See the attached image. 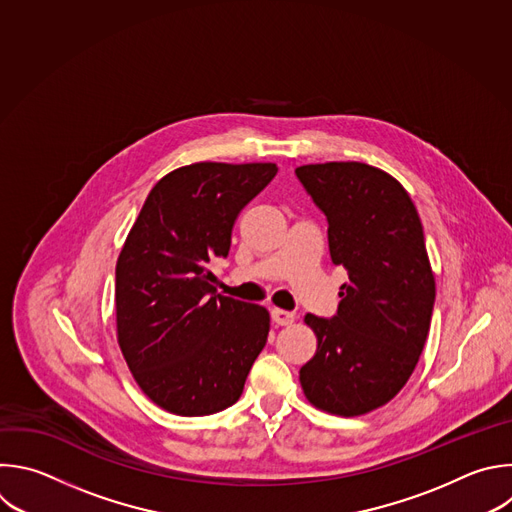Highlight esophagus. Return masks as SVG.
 <instances>
[{
	"mask_svg": "<svg viewBox=\"0 0 512 512\" xmlns=\"http://www.w3.org/2000/svg\"><path fill=\"white\" fill-rule=\"evenodd\" d=\"M271 317H273V321H275L277 325H291V323L295 321V315H293L291 311L277 309V307L271 311Z\"/></svg>",
	"mask_w": 512,
	"mask_h": 512,
	"instance_id": "esophagus-1",
	"label": "esophagus"
}]
</instances>
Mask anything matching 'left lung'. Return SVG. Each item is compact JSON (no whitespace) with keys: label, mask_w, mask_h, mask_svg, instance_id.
I'll return each instance as SVG.
<instances>
[{"label":"left lung","mask_w":512,"mask_h":512,"mask_svg":"<svg viewBox=\"0 0 512 512\" xmlns=\"http://www.w3.org/2000/svg\"><path fill=\"white\" fill-rule=\"evenodd\" d=\"M295 175L327 217L337 315L307 313L315 356L299 370L305 398L335 416L388 404L410 380L430 329L436 283L418 211L386 170L366 162L303 164Z\"/></svg>","instance_id":"8db88e82"}]
</instances>
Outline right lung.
Returning a JSON list of instances; mask_svg holds the SVG:
<instances>
[{
	"label": "right lung",
	"instance_id": "add662e5",
	"mask_svg": "<svg viewBox=\"0 0 512 512\" xmlns=\"http://www.w3.org/2000/svg\"><path fill=\"white\" fill-rule=\"evenodd\" d=\"M273 162H195L148 193L116 261V335L140 390L162 410L209 416L233 406L265 348L269 311L217 293L241 209Z\"/></svg>",
	"mask_w": 512,
	"mask_h": 512
}]
</instances>
